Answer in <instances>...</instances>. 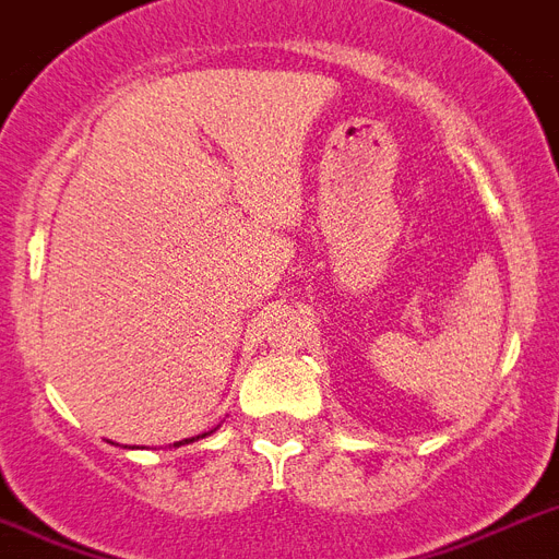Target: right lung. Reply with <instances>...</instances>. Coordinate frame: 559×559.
<instances>
[{
    "mask_svg": "<svg viewBox=\"0 0 559 559\" xmlns=\"http://www.w3.org/2000/svg\"><path fill=\"white\" fill-rule=\"evenodd\" d=\"M202 437H207V433H202ZM193 440H199V437H193ZM193 440H185V442H193ZM176 445H181V442H176Z\"/></svg>",
    "mask_w": 559,
    "mask_h": 559,
    "instance_id": "obj_1",
    "label": "right lung"
}]
</instances>
